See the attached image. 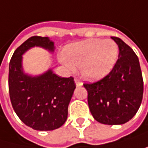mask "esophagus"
I'll list each match as a JSON object with an SVG mask.
<instances>
[{"label":"esophagus","instance_id":"34e87169","mask_svg":"<svg viewBox=\"0 0 148 148\" xmlns=\"http://www.w3.org/2000/svg\"><path fill=\"white\" fill-rule=\"evenodd\" d=\"M75 85H76L77 87H81V86H82V82L79 79H75Z\"/></svg>","mask_w":148,"mask_h":148}]
</instances>
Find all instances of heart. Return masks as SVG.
<instances>
[{"instance_id":"heart-1","label":"heart","mask_w":148,"mask_h":148,"mask_svg":"<svg viewBox=\"0 0 148 148\" xmlns=\"http://www.w3.org/2000/svg\"><path fill=\"white\" fill-rule=\"evenodd\" d=\"M119 57V46L111 39L92 38L67 45L62 64L70 70L78 66L82 76L88 81L103 78L112 70Z\"/></svg>"}]
</instances>
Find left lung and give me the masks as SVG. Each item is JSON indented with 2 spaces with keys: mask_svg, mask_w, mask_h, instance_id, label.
Segmentation results:
<instances>
[{
  "mask_svg": "<svg viewBox=\"0 0 148 148\" xmlns=\"http://www.w3.org/2000/svg\"><path fill=\"white\" fill-rule=\"evenodd\" d=\"M119 49V60L102 80L85 83L93 118L104 125H122L138 111L143 97V79L139 59L119 38L111 37Z\"/></svg>",
  "mask_w": 148,
  "mask_h": 148,
  "instance_id": "obj_1",
  "label": "left lung"
}]
</instances>
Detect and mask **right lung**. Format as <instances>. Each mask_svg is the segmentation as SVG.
Segmentation results:
<instances>
[{
	"label": "right lung",
	"mask_w": 148,
	"mask_h": 148,
	"mask_svg": "<svg viewBox=\"0 0 148 148\" xmlns=\"http://www.w3.org/2000/svg\"><path fill=\"white\" fill-rule=\"evenodd\" d=\"M35 46L50 52L55 49L49 38L34 36L15 51L8 68L9 97L15 112L26 125L37 131H52L66 122L76 86L73 77H60L51 68L37 76L25 73L23 55Z\"/></svg>",
	"instance_id": "1"
}]
</instances>
